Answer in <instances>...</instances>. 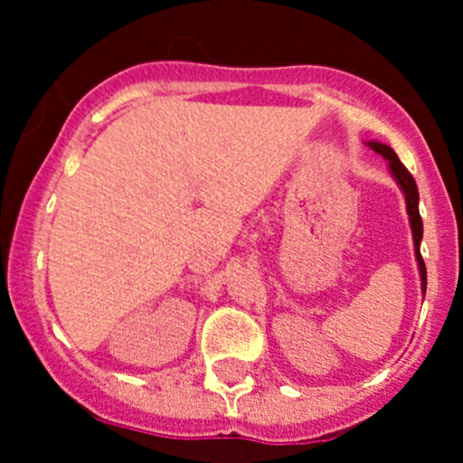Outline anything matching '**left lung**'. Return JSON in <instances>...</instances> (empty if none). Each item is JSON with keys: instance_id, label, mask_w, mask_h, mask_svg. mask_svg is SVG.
Here are the masks:
<instances>
[{"instance_id": "8db88e82", "label": "left lung", "mask_w": 463, "mask_h": 463, "mask_svg": "<svg viewBox=\"0 0 463 463\" xmlns=\"http://www.w3.org/2000/svg\"><path fill=\"white\" fill-rule=\"evenodd\" d=\"M370 147L374 149L376 154H381L383 158L390 161V170L394 175L396 184L401 185V190L405 193V203H408V214H410V226H412V235H414V255H417L419 261V273H421V288L426 293V261L421 258V237H423V222H421V214H419V188H417V181L414 176L405 170L403 163L399 161L394 149L390 145H383V143H370Z\"/></svg>"}]
</instances>
